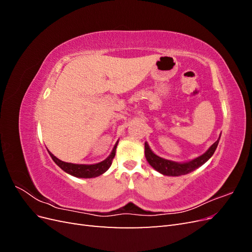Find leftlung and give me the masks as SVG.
<instances>
[{"label":"left lung","mask_w":252,"mask_h":252,"mask_svg":"<svg viewBox=\"0 0 252 252\" xmlns=\"http://www.w3.org/2000/svg\"><path fill=\"white\" fill-rule=\"evenodd\" d=\"M220 138V135L219 136L218 141L213 143L205 154L191 159V161L189 162L179 163V162L170 161V159H166L158 157L150 149L147 142H145V157H146L147 162L149 163V165L152 167V168L156 169L159 173H162L164 175H169V177H179V175L187 174L189 172L195 170L196 168H199V167H201L203 164L207 162L208 159L212 157V155L215 154Z\"/></svg>","instance_id":"1"}]
</instances>
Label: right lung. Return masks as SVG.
<instances>
[{
    "instance_id": "right-lung-1",
    "label": "right lung",
    "mask_w": 252,
    "mask_h": 252,
    "mask_svg": "<svg viewBox=\"0 0 252 252\" xmlns=\"http://www.w3.org/2000/svg\"><path fill=\"white\" fill-rule=\"evenodd\" d=\"M119 141L114 145V147L111 151V154L107 158H105L104 161L96 163V164H91V165H86V164H72V163H67L63 162L59 159L57 157L53 156L50 151L49 155L51 158L55 162L61 169L67 172L68 174H71L75 178H82V179H91V178H96L98 175L103 174L104 172L107 171L109 169V167L111 166L112 159L116 156V149L118 146Z\"/></svg>"
}]
</instances>
